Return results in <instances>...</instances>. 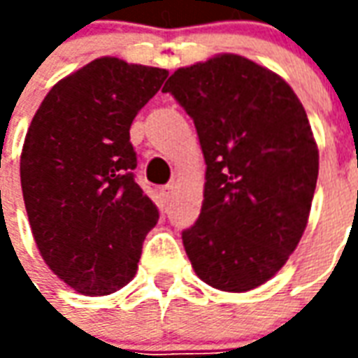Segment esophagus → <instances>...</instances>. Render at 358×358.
<instances>
[{
	"mask_svg": "<svg viewBox=\"0 0 358 358\" xmlns=\"http://www.w3.org/2000/svg\"><path fill=\"white\" fill-rule=\"evenodd\" d=\"M172 192H174V186H172V184H169V186H163V187H161V195H163L164 203L171 201Z\"/></svg>",
	"mask_w": 358,
	"mask_h": 358,
	"instance_id": "esophagus-1",
	"label": "esophagus"
}]
</instances>
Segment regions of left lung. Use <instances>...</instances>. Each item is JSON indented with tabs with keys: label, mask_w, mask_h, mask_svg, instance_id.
Masks as SVG:
<instances>
[{
	"label": "left lung",
	"mask_w": 358,
	"mask_h": 358,
	"mask_svg": "<svg viewBox=\"0 0 358 358\" xmlns=\"http://www.w3.org/2000/svg\"><path fill=\"white\" fill-rule=\"evenodd\" d=\"M164 94L192 117L207 164L201 215L182 232L195 274L249 292L282 268L307 228L318 148L299 97L240 55L178 69Z\"/></svg>",
	"instance_id": "8db88e82"
}]
</instances>
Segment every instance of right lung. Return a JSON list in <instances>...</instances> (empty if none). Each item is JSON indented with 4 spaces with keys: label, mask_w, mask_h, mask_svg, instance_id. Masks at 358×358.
<instances>
[{
    "label": "right lung",
    "mask_w": 358,
    "mask_h": 358,
    "mask_svg": "<svg viewBox=\"0 0 358 358\" xmlns=\"http://www.w3.org/2000/svg\"><path fill=\"white\" fill-rule=\"evenodd\" d=\"M166 76L95 59L50 90L28 128L20 186L30 228L45 264L78 293L124 287L159 220L134 180L130 126Z\"/></svg>",
    "instance_id": "1"
}]
</instances>
